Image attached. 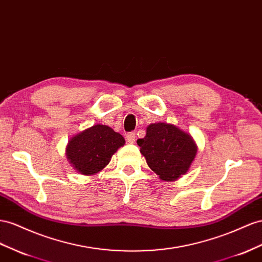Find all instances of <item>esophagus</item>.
I'll return each instance as SVG.
<instances>
[{
    "label": "esophagus",
    "instance_id": "esophagus-1",
    "mask_svg": "<svg viewBox=\"0 0 262 262\" xmlns=\"http://www.w3.org/2000/svg\"><path fill=\"white\" fill-rule=\"evenodd\" d=\"M126 141H128L129 143H134L136 142V133L134 132H129L126 134Z\"/></svg>",
    "mask_w": 262,
    "mask_h": 262
}]
</instances>
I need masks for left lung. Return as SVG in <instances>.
<instances>
[{"mask_svg": "<svg viewBox=\"0 0 262 262\" xmlns=\"http://www.w3.org/2000/svg\"><path fill=\"white\" fill-rule=\"evenodd\" d=\"M146 163L162 181L171 182L185 174L194 161L196 144L189 134L173 124L153 123L146 136L137 141Z\"/></svg>", "mask_w": 262, "mask_h": 262, "instance_id": "left-lung-1", "label": "left lung"}]
</instances>
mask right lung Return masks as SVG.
<instances>
[{
	"label": "right lung",
	"instance_id": "add662e5",
	"mask_svg": "<svg viewBox=\"0 0 262 262\" xmlns=\"http://www.w3.org/2000/svg\"><path fill=\"white\" fill-rule=\"evenodd\" d=\"M124 142L121 134L110 126L96 124L69 141L67 159L79 173L96 174L108 165L112 155Z\"/></svg>",
	"mask_w": 262,
	"mask_h": 262
}]
</instances>
